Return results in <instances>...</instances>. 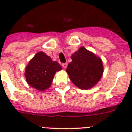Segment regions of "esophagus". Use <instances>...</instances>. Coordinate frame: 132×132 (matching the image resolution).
Returning <instances> with one entry per match:
<instances>
[{
	"mask_svg": "<svg viewBox=\"0 0 132 132\" xmlns=\"http://www.w3.org/2000/svg\"><path fill=\"white\" fill-rule=\"evenodd\" d=\"M62 67H63L64 69H65L67 67V63H62Z\"/></svg>",
	"mask_w": 132,
	"mask_h": 132,
	"instance_id": "obj_1",
	"label": "esophagus"
}]
</instances>
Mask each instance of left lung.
Segmentation results:
<instances>
[{
  "label": "left lung",
  "mask_w": 132,
  "mask_h": 132,
  "mask_svg": "<svg viewBox=\"0 0 132 132\" xmlns=\"http://www.w3.org/2000/svg\"><path fill=\"white\" fill-rule=\"evenodd\" d=\"M66 71L75 85L81 89H88L102 77L103 65L101 59L84 47L71 56Z\"/></svg>",
  "instance_id": "obj_1"
}]
</instances>
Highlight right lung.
I'll use <instances>...</instances> for the list:
<instances>
[{
	"label": "right lung",
	"mask_w": 132,
	"mask_h": 132,
	"mask_svg": "<svg viewBox=\"0 0 132 132\" xmlns=\"http://www.w3.org/2000/svg\"><path fill=\"white\" fill-rule=\"evenodd\" d=\"M61 65L44 53L38 52L30 61L26 68L27 82L39 90H45L51 86L56 71L61 70Z\"/></svg>",
	"instance_id": "obj_1"
}]
</instances>
